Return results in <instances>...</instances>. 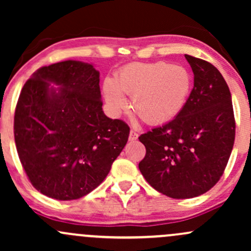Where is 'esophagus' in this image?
I'll return each instance as SVG.
<instances>
[{
	"label": "esophagus",
	"instance_id": "obj_1",
	"mask_svg": "<svg viewBox=\"0 0 251 251\" xmlns=\"http://www.w3.org/2000/svg\"><path fill=\"white\" fill-rule=\"evenodd\" d=\"M128 139L131 140V142H135V140L138 139V133H137V132L133 131V129H131V132H129Z\"/></svg>",
	"mask_w": 251,
	"mask_h": 251
}]
</instances>
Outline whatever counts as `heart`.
<instances>
[{
	"instance_id": "heart-1",
	"label": "heart",
	"mask_w": 251,
	"mask_h": 251,
	"mask_svg": "<svg viewBox=\"0 0 251 251\" xmlns=\"http://www.w3.org/2000/svg\"><path fill=\"white\" fill-rule=\"evenodd\" d=\"M192 88L191 73L184 66L168 62H133L119 71L116 80L107 77L102 85L106 103L114 114L127 108L124 94L150 125H162L175 119L186 105Z\"/></svg>"
}]
</instances>
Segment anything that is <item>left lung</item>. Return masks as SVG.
Masks as SVG:
<instances>
[{"label":"left lung","mask_w":251,"mask_h":251,"mask_svg":"<svg viewBox=\"0 0 251 251\" xmlns=\"http://www.w3.org/2000/svg\"><path fill=\"white\" fill-rule=\"evenodd\" d=\"M185 59L194 88L183 111L139 137L146 149L140 172L152 188L176 200L205 194L220 180L236 127L231 94L220 71L205 60Z\"/></svg>","instance_id":"8db88e82"}]
</instances>
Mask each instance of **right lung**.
<instances>
[{
	"instance_id": "right-lung-1",
	"label": "right lung",
	"mask_w": 251,
	"mask_h": 251,
	"mask_svg": "<svg viewBox=\"0 0 251 251\" xmlns=\"http://www.w3.org/2000/svg\"><path fill=\"white\" fill-rule=\"evenodd\" d=\"M99 76L91 63H53L39 68L19 97V158L31 185L54 200L93 191L127 143V124L103 113Z\"/></svg>"
}]
</instances>
